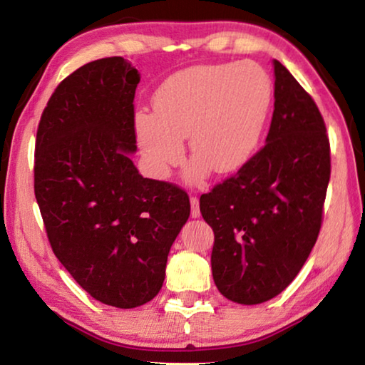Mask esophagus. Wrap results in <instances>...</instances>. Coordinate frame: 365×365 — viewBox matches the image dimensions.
<instances>
[{
    "label": "esophagus",
    "instance_id": "obj_1",
    "mask_svg": "<svg viewBox=\"0 0 365 365\" xmlns=\"http://www.w3.org/2000/svg\"><path fill=\"white\" fill-rule=\"evenodd\" d=\"M190 205H191V217H200V200L196 196H190Z\"/></svg>",
    "mask_w": 365,
    "mask_h": 365
}]
</instances>
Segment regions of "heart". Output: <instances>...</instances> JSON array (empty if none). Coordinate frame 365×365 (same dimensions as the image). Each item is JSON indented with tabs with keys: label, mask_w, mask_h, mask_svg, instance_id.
<instances>
[{
	"label": "heart",
	"mask_w": 365,
	"mask_h": 365,
	"mask_svg": "<svg viewBox=\"0 0 365 365\" xmlns=\"http://www.w3.org/2000/svg\"><path fill=\"white\" fill-rule=\"evenodd\" d=\"M267 73L252 61L205 64L169 77L154 95V113L135 114V133L156 177H168L188 138L193 180L205 168L227 174L255 153L270 104Z\"/></svg>",
	"instance_id": "heart-1"
}]
</instances>
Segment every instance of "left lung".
Here are the masks:
<instances>
[{
	"mask_svg": "<svg viewBox=\"0 0 365 365\" xmlns=\"http://www.w3.org/2000/svg\"><path fill=\"white\" fill-rule=\"evenodd\" d=\"M275 103L265 145L201 195L214 232L215 287L238 304L282 293L317 242L330 180V141L316 101L274 61Z\"/></svg>",
	"mask_w": 365,
	"mask_h": 365,
	"instance_id": "8db88e82",
	"label": "left lung"
}]
</instances>
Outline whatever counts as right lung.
<instances>
[{
  "label": "right lung",
  "mask_w": 365,
  "mask_h": 365,
  "mask_svg": "<svg viewBox=\"0 0 365 365\" xmlns=\"http://www.w3.org/2000/svg\"><path fill=\"white\" fill-rule=\"evenodd\" d=\"M138 82L120 56L78 67L49 98L35 141V197L53 252L86 293L120 309L159 293L190 215L187 191L143 178L128 158Z\"/></svg>",
  "instance_id": "right-lung-1"
}]
</instances>
